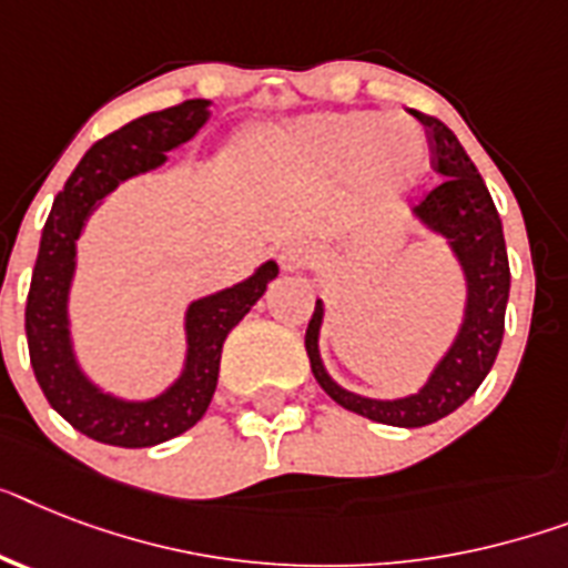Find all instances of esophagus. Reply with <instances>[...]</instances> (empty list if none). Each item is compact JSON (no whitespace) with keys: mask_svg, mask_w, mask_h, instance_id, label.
<instances>
[{"mask_svg":"<svg viewBox=\"0 0 568 568\" xmlns=\"http://www.w3.org/2000/svg\"><path fill=\"white\" fill-rule=\"evenodd\" d=\"M313 250L307 241H287L284 246L278 250V261L284 270L295 273V270H304V266L311 264Z\"/></svg>","mask_w":568,"mask_h":568,"instance_id":"esophagus-1","label":"esophagus"}]
</instances>
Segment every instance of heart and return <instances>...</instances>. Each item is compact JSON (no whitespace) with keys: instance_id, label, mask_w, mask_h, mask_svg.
<instances>
[{"instance_id":"obj_1","label":"heart","mask_w":568,"mask_h":568,"mask_svg":"<svg viewBox=\"0 0 568 568\" xmlns=\"http://www.w3.org/2000/svg\"><path fill=\"white\" fill-rule=\"evenodd\" d=\"M298 144L322 168L354 165L379 189H409L424 173L426 144L420 126L400 112H322L298 124Z\"/></svg>"}]
</instances>
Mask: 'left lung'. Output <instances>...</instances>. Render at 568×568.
Wrapping results in <instances>:
<instances>
[{
    "label": "left lung",
    "instance_id": "8db88e82",
    "mask_svg": "<svg viewBox=\"0 0 568 568\" xmlns=\"http://www.w3.org/2000/svg\"><path fill=\"white\" fill-rule=\"evenodd\" d=\"M415 119L426 130L429 162L444 176L415 205V214L424 220L426 226L447 237L458 261H462L467 287H470L467 316H464L456 345L438 363L435 374L418 395L403 397V400H368V397L342 392L322 368L316 348L322 302H316V311H313L307 334H304V348L311 357L313 377L318 379V386L325 388L327 395L339 403L342 409L377 420V424L409 426V429L447 418L449 412H456L464 400L476 395V388L494 368L499 345H503L505 307H508L510 290L503 220H499V211L490 200L485 180L479 176L456 133L442 119L418 110H415Z\"/></svg>",
    "mask_w": 568,
    "mask_h": 568
}]
</instances>
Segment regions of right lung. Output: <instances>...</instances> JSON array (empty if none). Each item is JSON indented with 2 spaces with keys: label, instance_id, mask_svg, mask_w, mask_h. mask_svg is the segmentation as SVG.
I'll return each instance as SVG.
<instances>
[{
  "label": "right lung",
  "instance_id": "1",
  "mask_svg": "<svg viewBox=\"0 0 568 568\" xmlns=\"http://www.w3.org/2000/svg\"><path fill=\"white\" fill-rule=\"evenodd\" d=\"M209 119V101L194 98L130 121L115 133L98 139L78 162L63 191L54 196L42 226L31 290L26 302V336L31 368L51 409L92 442L112 447H153L171 442L203 418L217 388L220 354L229 331L250 313L278 275L270 261L237 287L200 298L189 311V365L162 397L150 403H124L89 386L69 348L65 293L74 270V241L89 209L110 194L121 180L165 162V153L194 139Z\"/></svg>",
  "mask_w": 568,
  "mask_h": 568
}]
</instances>
